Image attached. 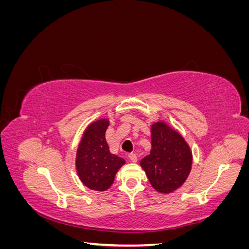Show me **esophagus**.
I'll return each mask as SVG.
<instances>
[{
  "label": "esophagus",
  "mask_w": 249,
  "mask_h": 249,
  "mask_svg": "<svg viewBox=\"0 0 249 249\" xmlns=\"http://www.w3.org/2000/svg\"><path fill=\"white\" fill-rule=\"evenodd\" d=\"M129 160L131 161V162H133V163H136L137 162V160H138V157L135 155V154H130L129 155Z\"/></svg>",
  "instance_id": "esophagus-1"
}]
</instances>
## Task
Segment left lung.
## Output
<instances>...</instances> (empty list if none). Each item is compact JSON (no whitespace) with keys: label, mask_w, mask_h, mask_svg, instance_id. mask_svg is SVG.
Listing matches in <instances>:
<instances>
[{"label":"left lung","mask_w":249,"mask_h":249,"mask_svg":"<svg viewBox=\"0 0 249 249\" xmlns=\"http://www.w3.org/2000/svg\"><path fill=\"white\" fill-rule=\"evenodd\" d=\"M152 152L140 162L158 192L169 193L182 186L191 170L192 155L185 140L163 123L152 125Z\"/></svg>","instance_id":"8db88e82"}]
</instances>
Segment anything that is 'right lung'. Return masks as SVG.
<instances>
[{
  "label": "right lung",
  "instance_id": "add662e5",
  "mask_svg": "<svg viewBox=\"0 0 249 249\" xmlns=\"http://www.w3.org/2000/svg\"><path fill=\"white\" fill-rule=\"evenodd\" d=\"M109 125L107 119L90 124L78 148L76 166L82 183L92 190L105 191L112 185L115 173L124 160L109 150L105 134Z\"/></svg>",
  "mask_w": 249,
  "mask_h": 249
}]
</instances>
